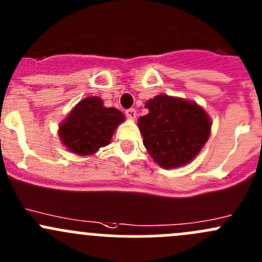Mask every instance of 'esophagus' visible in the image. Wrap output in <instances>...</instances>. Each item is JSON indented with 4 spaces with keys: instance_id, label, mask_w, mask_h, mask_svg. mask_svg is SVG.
<instances>
[{
    "instance_id": "obj_1",
    "label": "esophagus",
    "mask_w": 262,
    "mask_h": 262,
    "mask_svg": "<svg viewBox=\"0 0 262 262\" xmlns=\"http://www.w3.org/2000/svg\"><path fill=\"white\" fill-rule=\"evenodd\" d=\"M125 115L129 119H136L137 118V110L136 109H128L125 110Z\"/></svg>"
}]
</instances>
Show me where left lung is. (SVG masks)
Listing matches in <instances>:
<instances>
[{
    "mask_svg": "<svg viewBox=\"0 0 262 262\" xmlns=\"http://www.w3.org/2000/svg\"><path fill=\"white\" fill-rule=\"evenodd\" d=\"M148 114L138 119L144 147L165 168L189 163L210 134V119L196 104L158 95L146 104Z\"/></svg>",
    "mask_w": 262,
    "mask_h": 262,
    "instance_id": "obj_1",
    "label": "left lung"
}]
</instances>
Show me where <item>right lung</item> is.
<instances>
[{"instance_id": "1", "label": "right lung", "mask_w": 262, "mask_h": 262, "mask_svg": "<svg viewBox=\"0 0 262 262\" xmlns=\"http://www.w3.org/2000/svg\"><path fill=\"white\" fill-rule=\"evenodd\" d=\"M124 115L115 107H105L100 97H86L78 102L59 128L63 143L73 153L92 155L107 146Z\"/></svg>"}]
</instances>
